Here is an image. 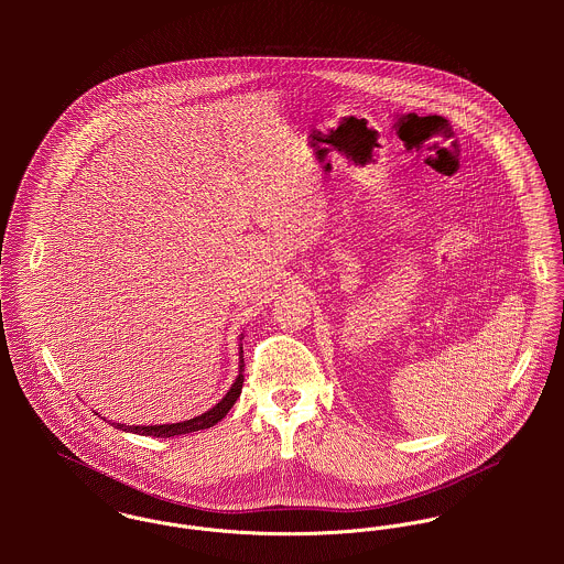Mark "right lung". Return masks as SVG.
Instances as JSON below:
<instances>
[{"mask_svg": "<svg viewBox=\"0 0 564 564\" xmlns=\"http://www.w3.org/2000/svg\"><path fill=\"white\" fill-rule=\"evenodd\" d=\"M242 367H245L242 347L239 345V376H237L235 384L230 387V391L224 395L221 402L213 405L210 410H206L199 416H193V419L180 421V423H162V425H126V423H112V425L123 432H132V434H141V436H156V438H171V436H180V434H188V432H197V430H208L215 423H219L230 412L235 402L241 398L242 380H245Z\"/></svg>", "mask_w": 564, "mask_h": 564, "instance_id": "1", "label": "right lung"}]
</instances>
